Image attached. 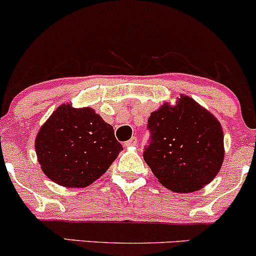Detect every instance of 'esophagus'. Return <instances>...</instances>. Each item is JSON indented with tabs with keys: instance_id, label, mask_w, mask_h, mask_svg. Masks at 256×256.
<instances>
[{
	"instance_id": "esophagus-1",
	"label": "esophagus",
	"mask_w": 256,
	"mask_h": 256,
	"mask_svg": "<svg viewBox=\"0 0 256 256\" xmlns=\"http://www.w3.org/2000/svg\"><path fill=\"white\" fill-rule=\"evenodd\" d=\"M136 144H137V138L136 137H132L128 140H126V142L124 143L125 146H136Z\"/></svg>"
}]
</instances>
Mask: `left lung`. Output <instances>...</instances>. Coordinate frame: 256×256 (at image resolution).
Wrapping results in <instances>:
<instances>
[{
    "label": "left lung",
    "mask_w": 256,
    "mask_h": 256,
    "mask_svg": "<svg viewBox=\"0 0 256 256\" xmlns=\"http://www.w3.org/2000/svg\"><path fill=\"white\" fill-rule=\"evenodd\" d=\"M149 144L143 158L164 186L176 192L202 189L224 160V134L218 119L189 96L164 104L148 119Z\"/></svg>",
    "instance_id": "1"
}]
</instances>
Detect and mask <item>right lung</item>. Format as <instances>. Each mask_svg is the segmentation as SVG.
Returning a JSON list of instances; mask_svg holds the SVG:
<instances>
[{"instance_id": "add662e5", "label": "right lung", "mask_w": 256, "mask_h": 256, "mask_svg": "<svg viewBox=\"0 0 256 256\" xmlns=\"http://www.w3.org/2000/svg\"><path fill=\"white\" fill-rule=\"evenodd\" d=\"M34 149L44 174L66 188H85L122 150L113 126L89 107L62 104L37 134Z\"/></svg>"}]
</instances>
